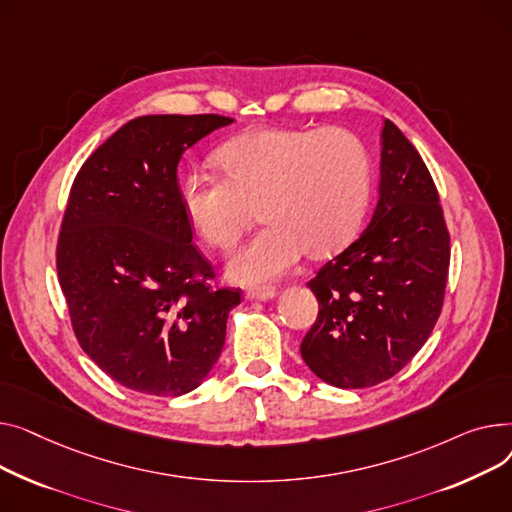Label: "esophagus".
I'll return each instance as SVG.
<instances>
[{"label":"esophagus","instance_id":"1","mask_svg":"<svg viewBox=\"0 0 512 512\" xmlns=\"http://www.w3.org/2000/svg\"><path fill=\"white\" fill-rule=\"evenodd\" d=\"M248 297H250V299H262V302H266V299L277 297V287H273V285L252 287V289L248 291Z\"/></svg>","mask_w":512,"mask_h":512}]
</instances>
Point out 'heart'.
Returning a JSON list of instances; mask_svg holds the SVG:
<instances>
[{
  "label": "heart",
  "instance_id": "heart-1",
  "mask_svg": "<svg viewBox=\"0 0 512 512\" xmlns=\"http://www.w3.org/2000/svg\"><path fill=\"white\" fill-rule=\"evenodd\" d=\"M217 163L225 178L194 171L179 196L194 231L221 252L237 246L258 206L266 225L229 262L239 283L277 279L306 252H339L366 219L372 159L349 130H252L223 144Z\"/></svg>",
  "mask_w": 512,
  "mask_h": 512
}]
</instances>
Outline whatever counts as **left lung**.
Instances as JSON below:
<instances>
[{"mask_svg": "<svg viewBox=\"0 0 512 512\" xmlns=\"http://www.w3.org/2000/svg\"><path fill=\"white\" fill-rule=\"evenodd\" d=\"M380 138L372 221L308 283L318 318L299 351L337 388H366L401 372L428 341L444 302L450 235L434 179L388 119Z\"/></svg>", "mask_w": 512, "mask_h": 512, "instance_id": "left-lung-1", "label": "left lung"}]
</instances>
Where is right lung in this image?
<instances>
[{"label":"right lung","mask_w":512,"mask_h":512,"mask_svg":"<svg viewBox=\"0 0 512 512\" xmlns=\"http://www.w3.org/2000/svg\"><path fill=\"white\" fill-rule=\"evenodd\" d=\"M231 117L144 115L80 167L57 239L74 335L115 382L153 397L194 390L217 364L239 289L192 244L177 163Z\"/></svg>","instance_id":"obj_1"}]
</instances>
